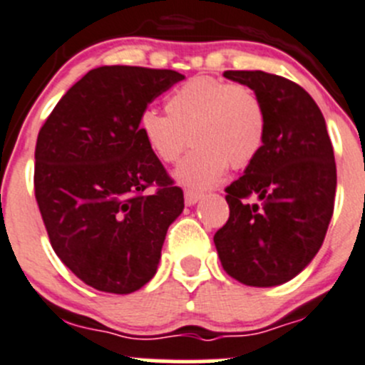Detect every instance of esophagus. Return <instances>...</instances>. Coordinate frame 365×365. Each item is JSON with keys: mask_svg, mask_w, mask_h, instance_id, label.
<instances>
[{"mask_svg": "<svg viewBox=\"0 0 365 365\" xmlns=\"http://www.w3.org/2000/svg\"><path fill=\"white\" fill-rule=\"evenodd\" d=\"M200 200H201V192H196V190H185V205L187 206L196 205Z\"/></svg>", "mask_w": 365, "mask_h": 365, "instance_id": "obj_1", "label": "esophagus"}]
</instances>
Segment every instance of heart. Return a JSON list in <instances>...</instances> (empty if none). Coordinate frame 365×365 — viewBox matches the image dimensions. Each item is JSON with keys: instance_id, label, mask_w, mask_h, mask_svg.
Instances as JSON below:
<instances>
[{"instance_id": "obj_1", "label": "heart", "mask_w": 365, "mask_h": 365, "mask_svg": "<svg viewBox=\"0 0 365 365\" xmlns=\"http://www.w3.org/2000/svg\"><path fill=\"white\" fill-rule=\"evenodd\" d=\"M165 111L148 108L139 114L138 132L164 164L194 148L175 171L189 190H206L222 182L230 164L244 168L256 159L267 138L263 102L249 86L212 76H196L165 98Z\"/></svg>"}]
</instances>
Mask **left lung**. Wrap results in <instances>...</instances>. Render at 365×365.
Returning a JSON list of instances; mask_svg holds the SVG:
<instances>
[{"instance_id": "8db88e82", "label": "left lung", "mask_w": 365, "mask_h": 365, "mask_svg": "<svg viewBox=\"0 0 365 365\" xmlns=\"http://www.w3.org/2000/svg\"><path fill=\"white\" fill-rule=\"evenodd\" d=\"M263 102L267 138L226 187L230 219L213 237L222 268L256 288L284 284L312 261L334 213L337 173L325 118L293 81L261 70H226ZM256 197L259 204H249Z\"/></svg>"}]
</instances>
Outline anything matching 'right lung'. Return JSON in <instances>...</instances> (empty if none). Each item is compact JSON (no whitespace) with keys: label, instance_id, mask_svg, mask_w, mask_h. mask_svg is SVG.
<instances>
[{"label":"right lung","instance_id":"add662e5","mask_svg":"<svg viewBox=\"0 0 365 365\" xmlns=\"http://www.w3.org/2000/svg\"><path fill=\"white\" fill-rule=\"evenodd\" d=\"M185 79L175 70L98 67L38 132L35 197L56 256L98 292L127 295L155 275L183 192L138 132L139 114ZM155 193L145 195L148 186Z\"/></svg>","mask_w":365,"mask_h":365}]
</instances>
